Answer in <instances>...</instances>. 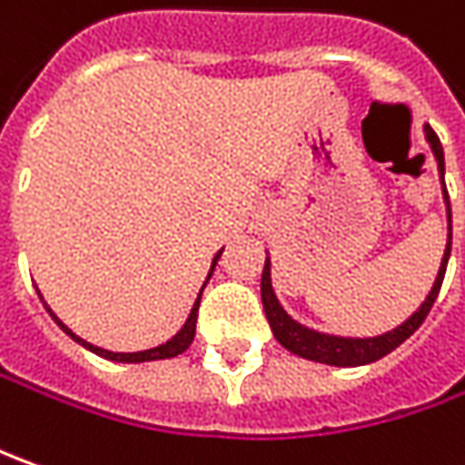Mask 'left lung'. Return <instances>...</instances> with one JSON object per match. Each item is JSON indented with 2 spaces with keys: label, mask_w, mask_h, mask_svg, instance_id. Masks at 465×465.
Listing matches in <instances>:
<instances>
[{
  "label": "left lung",
  "mask_w": 465,
  "mask_h": 465,
  "mask_svg": "<svg viewBox=\"0 0 465 465\" xmlns=\"http://www.w3.org/2000/svg\"><path fill=\"white\" fill-rule=\"evenodd\" d=\"M424 136L430 141L432 152H435V159H438V169L440 174L445 172V159H442V143L438 134L424 125ZM445 184V183H442ZM445 193V203H448V221H450V198H448V190L442 187ZM450 233H448V247H445V254H442V264L438 278H435V285L430 291V296L420 306V312H414L409 316L407 322L401 327H396L389 334H381V337H368V340H352V337H331V334H322V331H313V329L303 327L293 322L288 313L282 312V306L278 303V298L272 293V285H270V260H264L262 270V306L264 316L270 322V329L275 334V340L291 350L298 358H306V361L316 362H327V365H340V368H355V365H365V362H376L381 361L383 355H389L391 350H396L399 344L409 340L417 329L422 327V322L427 319V313L432 309L435 298L440 293L442 278H445V267H448V257H450Z\"/></svg>",
  "instance_id": "left-lung-1"
}]
</instances>
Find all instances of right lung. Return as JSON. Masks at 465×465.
<instances>
[{
  "label": "right lung",
  "instance_id": "add662e5",
  "mask_svg": "<svg viewBox=\"0 0 465 465\" xmlns=\"http://www.w3.org/2000/svg\"><path fill=\"white\" fill-rule=\"evenodd\" d=\"M218 257H221V252L216 254V260H213V267H216ZM213 267H211V272H213ZM203 293V291H201ZM198 306H201V296H198V301H195V306H193V312H190V316H187V322H184V327L169 340L167 344H159V347H153V350H143V352H110V350H103V347H97V344H89L84 342V340H79L76 334H74L72 329L66 327L61 319H58L56 313L51 312L48 306V312H51V316H54V322H56L58 327L64 329L72 340H76L79 344H84L87 350H92L94 355H100V358H104V361H118V362H146V361H164V358H174V355H180V352H184L190 344H193V337H195V322H198Z\"/></svg>",
  "mask_w": 465,
  "mask_h": 465
}]
</instances>
